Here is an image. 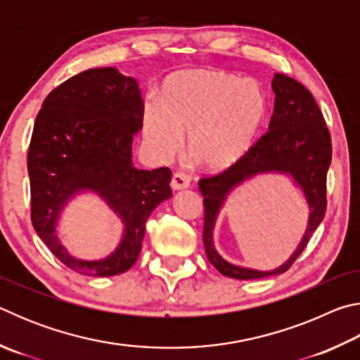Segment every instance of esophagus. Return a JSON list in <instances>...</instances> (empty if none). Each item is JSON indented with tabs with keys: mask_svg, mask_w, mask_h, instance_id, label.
<instances>
[{
	"mask_svg": "<svg viewBox=\"0 0 360 360\" xmlns=\"http://www.w3.org/2000/svg\"><path fill=\"white\" fill-rule=\"evenodd\" d=\"M188 186H191V176L182 173V172H178L173 174V178H172L173 191H184V188H187Z\"/></svg>",
	"mask_w": 360,
	"mask_h": 360,
	"instance_id": "34e87169",
	"label": "esophagus"
}]
</instances>
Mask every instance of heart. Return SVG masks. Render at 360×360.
Here are the masks:
<instances>
[{"label": "heart", "instance_id": "heart-1", "mask_svg": "<svg viewBox=\"0 0 360 360\" xmlns=\"http://www.w3.org/2000/svg\"><path fill=\"white\" fill-rule=\"evenodd\" d=\"M268 117L265 89L252 79L227 71L195 70L173 75L163 84L158 108L143 115L146 143L169 160L188 136V155L206 173L238 167L257 144Z\"/></svg>", "mask_w": 360, "mask_h": 360}]
</instances>
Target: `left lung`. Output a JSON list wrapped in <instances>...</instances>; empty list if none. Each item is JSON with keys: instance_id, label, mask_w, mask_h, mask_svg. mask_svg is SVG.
<instances>
[{"instance_id": "8db88e82", "label": "left lung", "mask_w": 360, "mask_h": 360, "mask_svg": "<svg viewBox=\"0 0 360 360\" xmlns=\"http://www.w3.org/2000/svg\"><path fill=\"white\" fill-rule=\"evenodd\" d=\"M271 89L275 92V111L268 125L270 131L259 139L238 167L198 182L205 205L206 257L224 276L233 279L281 275L302 254L326 214V178L332 162V143L321 109L311 92L289 76L276 72ZM260 174L289 175L309 205V222L302 241L283 266L266 272L230 264L217 252L212 238L218 212L228 195Z\"/></svg>"}]
</instances>
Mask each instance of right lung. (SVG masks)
Returning a JSON list of instances; mask_svg holds the SVG:
<instances>
[{
	"label": "right lung",
	"instance_id": "obj_1",
	"mask_svg": "<svg viewBox=\"0 0 360 360\" xmlns=\"http://www.w3.org/2000/svg\"><path fill=\"white\" fill-rule=\"evenodd\" d=\"M136 79L115 68H92L53 89L36 117L28 149L32 222L39 238L71 270L114 276L130 270L144 238L146 221L172 198L167 167L138 169L133 136L143 127ZM95 193L120 219L124 233L103 259H79L58 238L56 227L71 199Z\"/></svg>",
	"mask_w": 360,
	"mask_h": 360
}]
</instances>
